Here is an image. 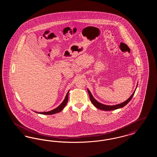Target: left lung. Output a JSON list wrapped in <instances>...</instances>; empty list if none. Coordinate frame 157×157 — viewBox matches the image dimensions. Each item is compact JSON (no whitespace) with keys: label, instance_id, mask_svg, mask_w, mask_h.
<instances>
[{"label":"left lung","instance_id":"left-lung-1","mask_svg":"<svg viewBox=\"0 0 157 157\" xmlns=\"http://www.w3.org/2000/svg\"><path fill=\"white\" fill-rule=\"evenodd\" d=\"M137 86H138V85H137ZM137 86H136V88H137ZM136 89L135 90L134 93L132 94V95L126 101H125V102H124L121 104H120L115 105H106L101 104L99 102H98L93 97L92 95L91 94L90 90L88 89V94H89V95H90V100L91 102L96 108H97L99 109L103 110V111H112V110H115V109H119L121 108H122L124 106H125L131 100L132 98L133 97Z\"/></svg>","mask_w":157,"mask_h":157}]
</instances>
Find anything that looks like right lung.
I'll return each mask as SVG.
<instances>
[{"label":"right lung","mask_w":157,"mask_h":157,"mask_svg":"<svg viewBox=\"0 0 157 157\" xmlns=\"http://www.w3.org/2000/svg\"><path fill=\"white\" fill-rule=\"evenodd\" d=\"M69 90L67 92V94L65 97V99L63 100V101L61 103V104L59 106H58L56 108L53 109L51 111L49 112H38V113H40V114H44V115H52L54 113H56L60 112L63 108L64 107L66 106V105L67 104V101H68V94H69Z\"/></svg>","instance_id":"right-lung-1"}]
</instances>
